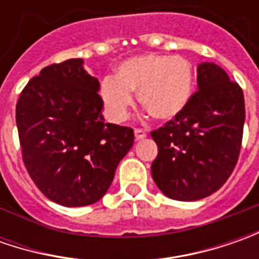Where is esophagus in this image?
<instances>
[{
	"label": "esophagus",
	"mask_w": 259,
	"mask_h": 259,
	"mask_svg": "<svg viewBox=\"0 0 259 259\" xmlns=\"http://www.w3.org/2000/svg\"><path fill=\"white\" fill-rule=\"evenodd\" d=\"M134 135H135V140H143V138H145L147 137V134H145L144 130H135L134 131Z\"/></svg>",
	"instance_id": "1"
}]
</instances>
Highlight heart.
Here are the masks:
<instances>
[{
    "instance_id": "b5f03b06",
    "label": "heart",
    "mask_w": 259,
    "mask_h": 259,
    "mask_svg": "<svg viewBox=\"0 0 259 259\" xmlns=\"http://www.w3.org/2000/svg\"><path fill=\"white\" fill-rule=\"evenodd\" d=\"M193 67L180 56L148 53L131 57L118 66L115 77L101 85V99L108 115L125 121L134 105V92L150 115L158 121H170L182 114L192 99Z\"/></svg>"
}]
</instances>
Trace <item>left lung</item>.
Masks as SVG:
<instances>
[{"instance_id": "1", "label": "left lung", "mask_w": 259, "mask_h": 259, "mask_svg": "<svg viewBox=\"0 0 259 259\" xmlns=\"http://www.w3.org/2000/svg\"><path fill=\"white\" fill-rule=\"evenodd\" d=\"M190 102L164 126L151 133L158 154L151 176L163 193L194 202L219 190L234 171L245 122L244 92L222 67L197 66Z\"/></svg>"}]
</instances>
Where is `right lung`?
I'll return each mask as SVG.
<instances>
[{"label": "right lung", "mask_w": 259, "mask_h": 259, "mask_svg": "<svg viewBox=\"0 0 259 259\" xmlns=\"http://www.w3.org/2000/svg\"><path fill=\"white\" fill-rule=\"evenodd\" d=\"M98 92L83 60L69 59L41 69L17 102L25 168L57 204L79 207L102 199L134 144L133 128L105 122Z\"/></svg>", "instance_id": "add662e5"}]
</instances>
